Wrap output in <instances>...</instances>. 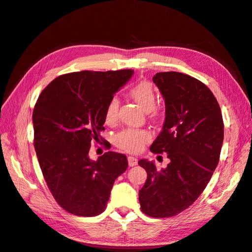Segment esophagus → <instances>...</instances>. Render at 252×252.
Segmentation results:
<instances>
[{"mask_svg": "<svg viewBox=\"0 0 252 252\" xmlns=\"http://www.w3.org/2000/svg\"><path fill=\"white\" fill-rule=\"evenodd\" d=\"M128 164L130 167L138 165V158H134V157H128Z\"/></svg>", "mask_w": 252, "mask_h": 252, "instance_id": "obj_1", "label": "esophagus"}]
</instances>
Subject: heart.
Listing matches in <instances>:
<instances>
[{"label":"heart","instance_id":"b5f03b06","mask_svg":"<svg viewBox=\"0 0 252 252\" xmlns=\"http://www.w3.org/2000/svg\"><path fill=\"white\" fill-rule=\"evenodd\" d=\"M130 96L135 101L140 107L146 112L154 110L157 104V96L155 89L151 84L147 81H142L134 85L130 89ZM120 106V100L117 96L111 97L107 103L105 109L106 122L116 121L118 116V110ZM151 139V134L145 129H125L114 136V144L118 147L124 149L128 152H139L141 151L145 144L148 143Z\"/></svg>","mask_w":252,"mask_h":252}]
</instances>
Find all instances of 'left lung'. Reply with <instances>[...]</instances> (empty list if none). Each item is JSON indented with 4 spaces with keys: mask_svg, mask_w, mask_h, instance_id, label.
Wrapping results in <instances>:
<instances>
[{
    "mask_svg": "<svg viewBox=\"0 0 252 252\" xmlns=\"http://www.w3.org/2000/svg\"><path fill=\"white\" fill-rule=\"evenodd\" d=\"M152 80L165 100L166 117L150 150L165 152L170 162L158 169L140 159L147 180L139 201L145 215L169 218L192 205L207 186L219 163L224 123L217 98L201 81L175 71L158 72Z\"/></svg>",
    "mask_w": 252,
    "mask_h": 252,
    "instance_id": "8db88e82",
    "label": "left lung"
}]
</instances>
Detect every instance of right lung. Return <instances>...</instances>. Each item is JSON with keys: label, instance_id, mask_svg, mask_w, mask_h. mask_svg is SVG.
Masks as SVG:
<instances>
[{"label": "right lung", "instance_id": "add662e5", "mask_svg": "<svg viewBox=\"0 0 252 252\" xmlns=\"http://www.w3.org/2000/svg\"><path fill=\"white\" fill-rule=\"evenodd\" d=\"M132 74L124 69L60 75L35 103L33 144L44 179L61 207L74 216L102 213L114 181L127 169L125 155L108 151L93 161L88 154L105 129L107 103Z\"/></svg>", "mask_w": 252, "mask_h": 252}]
</instances>
